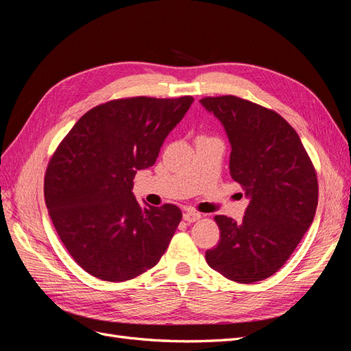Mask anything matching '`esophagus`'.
<instances>
[{"instance_id":"34e87169","label":"esophagus","mask_w":351,"mask_h":351,"mask_svg":"<svg viewBox=\"0 0 351 351\" xmlns=\"http://www.w3.org/2000/svg\"><path fill=\"white\" fill-rule=\"evenodd\" d=\"M200 214H199V212H195V210H186L184 212V214H183V219L184 221H187V222H196L197 219H200Z\"/></svg>"}]
</instances>
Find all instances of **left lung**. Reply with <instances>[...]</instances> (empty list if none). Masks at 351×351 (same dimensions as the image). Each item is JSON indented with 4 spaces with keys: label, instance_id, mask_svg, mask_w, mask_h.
<instances>
[{
    "label": "left lung",
    "instance_id": "8db88e82",
    "mask_svg": "<svg viewBox=\"0 0 351 351\" xmlns=\"http://www.w3.org/2000/svg\"><path fill=\"white\" fill-rule=\"evenodd\" d=\"M231 143L230 174L250 199L241 222L226 215L205 258L226 278L252 284L277 272L311 227L317 177L299 134L282 117L234 95L202 98Z\"/></svg>",
    "mask_w": 351,
    "mask_h": 351
}]
</instances>
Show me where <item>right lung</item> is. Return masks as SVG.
<instances>
[{
  "mask_svg": "<svg viewBox=\"0 0 351 351\" xmlns=\"http://www.w3.org/2000/svg\"><path fill=\"white\" fill-rule=\"evenodd\" d=\"M192 97L112 99L89 110L49 159L44 193L71 258L99 280L121 282L154 268L182 221L173 204L142 206L137 169L155 164Z\"/></svg>",
  "mask_w": 351,
  "mask_h": 351,
  "instance_id": "1",
  "label": "right lung"
}]
</instances>
